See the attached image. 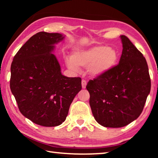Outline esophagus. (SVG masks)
Instances as JSON below:
<instances>
[{"label": "esophagus", "instance_id": "34e87169", "mask_svg": "<svg viewBox=\"0 0 158 158\" xmlns=\"http://www.w3.org/2000/svg\"><path fill=\"white\" fill-rule=\"evenodd\" d=\"M86 81H85V80H82L81 81V86H82V89H85V87H86Z\"/></svg>", "mask_w": 158, "mask_h": 158}]
</instances>
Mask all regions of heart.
Masks as SVG:
<instances>
[{
	"label": "heart",
	"instance_id": "b5f03b06",
	"mask_svg": "<svg viewBox=\"0 0 158 158\" xmlns=\"http://www.w3.org/2000/svg\"><path fill=\"white\" fill-rule=\"evenodd\" d=\"M118 58V53L114 48L95 46L75 50L71 56L66 57L65 63L69 69L74 71H79V67L87 68L90 76L99 77L114 69Z\"/></svg>",
	"mask_w": 158,
	"mask_h": 158
}]
</instances>
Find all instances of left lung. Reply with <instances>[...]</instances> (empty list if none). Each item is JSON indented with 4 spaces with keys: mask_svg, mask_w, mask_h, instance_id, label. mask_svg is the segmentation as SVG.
<instances>
[{
    "mask_svg": "<svg viewBox=\"0 0 158 158\" xmlns=\"http://www.w3.org/2000/svg\"><path fill=\"white\" fill-rule=\"evenodd\" d=\"M120 37L123 52L118 65L86 85L93 116L106 127H122L137 119L151 91L146 58L126 36Z\"/></svg>",
    "mask_w": 158,
    "mask_h": 158,
    "instance_id": "left-lung-1",
    "label": "left lung"
}]
</instances>
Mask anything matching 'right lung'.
I'll use <instances>...</instances> for the list:
<instances>
[{
	"instance_id": "obj_1",
	"label": "right lung",
	"mask_w": 158,
	"mask_h": 158,
	"mask_svg": "<svg viewBox=\"0 0 158 158\" xmlns=\"http://www.w3.org/2000/svg\"><path fill=\"white\" fill-rule=\"evenodd\" d=\"M65 37L39 32L21 47L11 65L10 89L19 111L42 126L62 124L72 102L81 90V79L63 75L53 54L55 44Z\"/></svg>"
}]
</instances>
